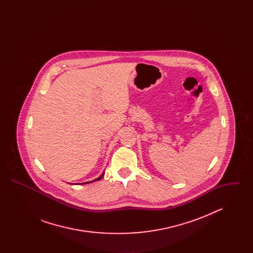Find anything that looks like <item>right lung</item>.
<instances>
[{
    "label": "right lung",
    "instance_id": "add662e5",
    "mask_svg": "<svg viewBox=\"0 0 253 253\" xmlns=\"http://www.w3.org/2000/svg\"><path fill=\"white\" fill-rule=\"evenodd\" d=\"M103 175H104V171L101 173V175H99L96 179H94V180L92 181H88V182H84V183H81V184H89V183H92V182H95V181L100 180V179L103 177ZM78 184H79V183H78Z\"/></svg>",
    "mask_w": 253,
    "mask_h": 253
}]
</instances>
